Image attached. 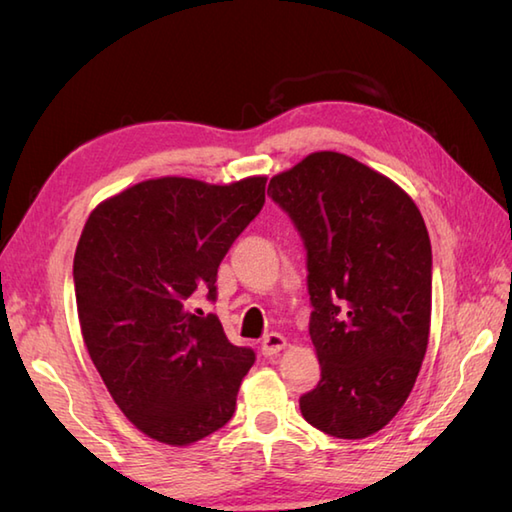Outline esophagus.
<instances>
[{
  "instance_id": "34e87169",
  "label": "esophagus",
  "mask_w": 512,
  "mask_h": 512,
  "mask_svg": "<svg viewBox=\"0 0 512 512\" xmlns=\"http://www.w3.org/2000/svg\"><path fill=\"white\" fill-rule=\"evenodd\" d=\"M286 345H288V341H286L284 334L270 332V334L264 336V341H262V354L264 356H275V354H279L281 350H284Z\"/></svg>"
}]
</instances>
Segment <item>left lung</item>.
Instances as JSON below:
<instances>
[{"label":"left lung","mask_w":512,"mask_h":512,"mask_svg":"<svg viewBox=\"0 0 512 512\" xmlns=\"http://www.w3.org/2000/svg\"><path fill=\"white\" fill-rule=\"evenodd\" d=\"M268 195L308 250L321 380L299 398L303 418L341 440L372 436L405 405L427 352V226L394 180L339 151L277 173Z\"/></svg>","instance_id":"obj_1"}]
</instances>
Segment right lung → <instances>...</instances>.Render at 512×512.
<instances>
[{
  "mask_svg": "<svg viewBox=\"0 0 512 512\" xmlns=\"http://www.w3.org/2000/svg\"><path fill=\"white\" fill-rule=\"evenodd\" d=\"M264 191L266 176L154 178L103 200L83 226L72 273L85 347L129 422L158 442L187 447L233 418L255 352L189 301L198 290L215 299L217 266Z\"/></svg>",
  "mask_w": 512,
  "mask_h": 512,
  "instance_id": "obj_1",
  "label": "right lung"
}]
</instances>
